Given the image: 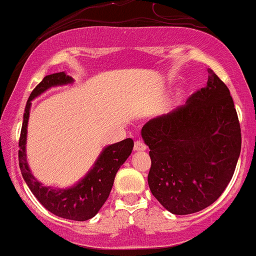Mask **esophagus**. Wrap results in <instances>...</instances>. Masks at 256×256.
Instances as JSON below:
<instances>
[{"label": "esophagus", "mask_w": 256, "mask_h": 256, "mask_svg": "<svg viewBox=\"0 0 256 256\" xmlns=\"http://www.w3.org/2000/svg\"><path fill=\"white\" fill-rule=\"evenodd\" d=\"M146 146L144 144V143L142 142V140H136L134 142V152H140V150H146Z\"/></svg>", "instance_id": "1"}]
</instances>
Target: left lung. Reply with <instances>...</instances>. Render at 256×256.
<instances>
[{"mask_svg":"<svg viewBox=\"0 0 256 256\" xmlns=\"http://www.w3.org/2000/svg\"><path fill=\"white\" fill-rule=\"evenodd\" d=\"M142 137L150 149V192L178 216L200 212L219 198L242 144L230 90L210 68L207 85L184 106L149 120Z\"/></svg>","mask_w":256,"mask_h":256,"instance_id":"8db88e82","label":"left lung"}]
</instances>
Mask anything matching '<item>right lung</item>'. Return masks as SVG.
<instances>
[{
	"label": "right lung",
	"instance_id": "1",
	"mask_svg": "<svg viewBox=\"0 0 256 256\" xmlns=\"http://www.w3.org/2000/svg\"><path fill=\"white\" fill-rule=\"evenodd\" d=\"M72 80L73 79L64 72L54 73L44 77L43 80L32 90L26 104L22 132H20L19 166L22 178L25 179L32 194L49 212L64 219L85 222L95 216L107 201L116 172L125 162L126 158L130 156L134 148V140L132 138H126L116 144L104 148L90 172L77 185L70 189L61 190L52 186H43L40 182L36 180L28 168L25 152L31 101L49 88L71 83Z\"/></svg>",
	"mask_w": 256,
	"mask_h": 256
}]
</instances>
